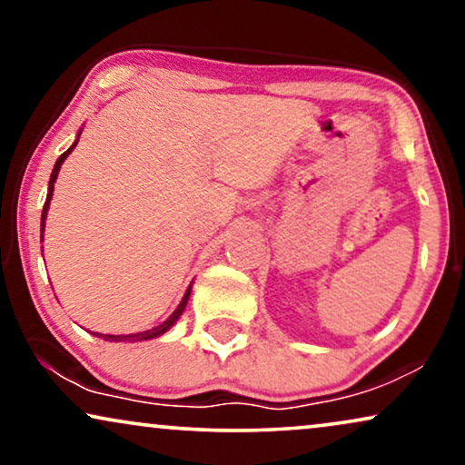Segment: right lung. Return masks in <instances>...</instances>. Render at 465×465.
I'll use <instances>...</instances> for the list:
<instances>
[{
  "label": "right lung",
  "mask_w": 465,
  "mask_h": 465,
  "mask_svg": "<svg viewBox=\"0 0 465 465\" xmlns=\"http://www.w3.org/2000/svg\"><path fill=\"white\" fill-rule=\"evenodd\" d=\"M82 133V131H80ZM80 133H78V137H80ZM75 143H78V139H75L74 142V145L72 148H69L67 152H63V154L56 158V163H54V169H53V173H50V182H48V194H46V203H44V209H42V232H44V224H46V215H48V207H50V199H53V190H54V182H56V175H59V171H61V164H63V161H65V158L72 154V150L75 148ZM190 292H193V283L188 285V290H186V294H183V298H182V302L177 304V309L173 311V313H171L167 320H164L161 326H156V328H152V330H145V332H137V334H99V332H93V334H97V336H101V339L104 341H116V342H123V341H131V342H135V341H150V339H156V336H161V334H164L167 332V330L173 326V323L180 320V315L183 313V309H186V304H188V298H190Z\"/></svg>",
  "instance_id": "1"
}]
</instances>
